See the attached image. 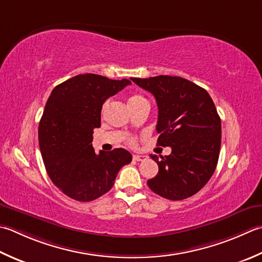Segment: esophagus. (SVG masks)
Returning <instances> with one entry per match:
<instances>
[{"instance_id": "1", "label": "esophagus", "mask_w": 262, "mask_h": 262, "mask_svg": "<svg viewBox=\"0 0 262 262\" xmlns=\"http://www.w3.org/2000/svg\"><path fill=\"white\" fill-rule=\"evenodd\" d=\"M147 157L146 156H143V155H133V160L135 161H143L145 160Z\"/></svg>"}]
</instances>
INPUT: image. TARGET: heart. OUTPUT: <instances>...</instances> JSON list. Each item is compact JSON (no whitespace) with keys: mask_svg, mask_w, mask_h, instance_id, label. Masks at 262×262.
Here are the masks:
<instances>
[{"mask_svg":"<svg viewBox=\"0 0 262 262\" xmlns=\"http://www.w3.org/2000/svg\"><path fill=\"white\" fill-rule=\"evenodd\" d=\"M142 102H147V101L142 95L134 94V95H132L129 99H128V105H134V104H137V103H142ZM107 107H109V101L104 102L103 105H102V115L105 114L106 110H107ZM128 141H129L130 144H133V143H134V140H133V138H129V140H128Z\"/></svg>","mask_w":262,"mask_h":262,"instance_id":"1","label":"heart"}]
</instances>
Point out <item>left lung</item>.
I'll return each instance as SVG.
<instances>
[{
	"label": "left lung",
	"mask_w": 262,
	"mask_h": 262,
	"mask_svg": "<svg viewBox=\"0 0 262 262\" xmlns=\"http://www.w3.org/2000/svg\"><path fill=\"white\" fill-rule=\"evenodd\" d=\"M156 97L159 115L158 145L170 146L171 153L151 158L159 166L148 179L153 192L178 201L194 195L209 182L217 167L222 121L208 92L177 76L132 78Z\"/></svg>",
	"instance_id": "1"
}]
</instances>
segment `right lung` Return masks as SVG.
I'll use <instances>...</instances> for the list:
<instances>
[{
  "label": "right lung",
  "mask_w": 262,
  "mask_h": 262,
  "mask_svg": "<svg viewBox=\"0 0 262 262\" xmlns=\"http://www.w3.org/2000/svg\"><path fill=\"white\" fill-rule=\"evenodd\" d=\"M130 80H115L85 74L55 86L46 102L38 126L40 153L48 175L67 196L89 202L114 186L121 167L132 161L125 148L96 155L93 130L101 126L106 99Z\"/></svg>",
  "instance_id": "add662e5"
}]
</instances>
